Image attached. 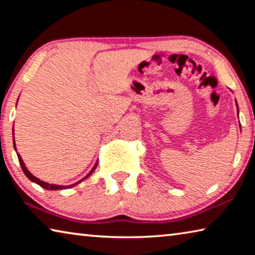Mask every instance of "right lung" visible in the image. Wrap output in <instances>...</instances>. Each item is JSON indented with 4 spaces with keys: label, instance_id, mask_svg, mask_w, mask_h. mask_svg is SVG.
Listing matches in <instances>:
<instances>
[{
    "label": "right lung",
    "instance_id": "obj_1",
    "mask_svg": "<svg viewBox=\"0 0 255 255\" xmlns=\"http://www.w3.org/2000/svg\"><path fill=\"white\" fill-rule=\"evenodd\" d=\"M14 135V133H13ZM13 145H14V147H15V143H14V136H13ZM18 158H19V162H20V165H21V169H22V171H23V173L27 175V178L29 179V180H31L32 182H34V183H37V184H39L41 188H44V189H47V190H63V189H68V188H72V187H74L75 184H77V183H80L81 181H83V180H85L86 178H89L90 175L92 174V172L96 170V167H97V165H98V163H96V165H94V167L93 169L91 170V172H90V173L85 176V178H83L82 179L81 181H79V182H76V183H74V184H71V185H56V184H49V183H47V182H44V181H41V180H39L38 178H36V176H33L31 173H30V172L27 170V167H25V165H24V163H23V161H22V158H21V156L20 155L18 154Z\"/></svg>",
    "mask_w": 255,
    "mask_h": 255
}]
</instances>
